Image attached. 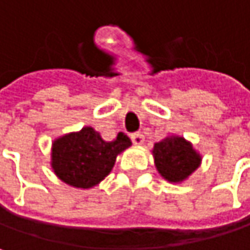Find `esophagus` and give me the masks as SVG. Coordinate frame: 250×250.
<instances>
[{
	"label": "esophagus",
	"instance_id": "34e87169",
	"mask_svg": "<svg viewBox=\"0 0 250 250\" xmlns=\"http://www.w3.org/2000/svg\"><path fill=\"white\" fill-rule=\"evenodd\" d=\"M131 142H133V145L140 146V145H143L145 137H143V134H142V133H134V134H131Z\"/></svg>",
	"mask_w": 250,
	"mask_h": 250
}]
</instances>
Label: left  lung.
<instances>
[{
	"label": "left lung",
	"mask_w": 250,
	"mask_h": 250,
	"mask_svg": "<svg viewBox=\"0 0 250 250\" xmlns=\"http://www.w3.org/2000/svg\"><path fill=\"white\" fill-rule=\"evenodd\" d=\"M152 155L159 175L171 182L182 184L194 174L203 161L201 153L194 145L182 136L168 134L153 145Z\"/></svg>",
	"instance_id": "1"
}]
</instances>
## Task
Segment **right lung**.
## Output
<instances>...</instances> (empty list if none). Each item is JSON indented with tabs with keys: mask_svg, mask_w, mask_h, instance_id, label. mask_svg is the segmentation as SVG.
<instances>
[{
	"mask_svg": "<svg viewBox=\"0 0 250 250\" xmlns=\"http://www.w3.org/2000/svg\"><path fill=\"white\" fill-rule=\"evenodd\" d=\"M130 146L131 142L125 133L105 142L94 127L85 125L52 142L50 167L62 182L88 189L111 172L117 156Z\"/></svg>",
	"mask_w": 250,
	"mask_h": 250,
	"instance_id": "1",
	"label": "right lung"
}]
</instances>
